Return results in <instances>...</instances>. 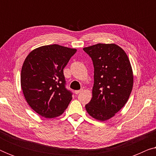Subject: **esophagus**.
Returning a JSON list of instances; mask_svg holds the SVG:
<instances>
[{
  "instance_id": "1",
  "label": "esophagus",
  "mask_w": 156,
  "mask_h": 156,
  "mask_svg": "<svg viewBox=\"0 0 156 156\" xmlns=\"http://www.w3.org/2000/svg\"><path fill=\"white\" fill-rule=\"evenodd\" d=\"M82 91H83V89H81V90H76V91H74V94H78L82 92Z\"/></svg>"
}]
</instances>
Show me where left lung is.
<instances>
[{"label": "left lung", "mask_w": 156, "mask_h": 156, "mask_svg": "<svg viewBox=\"0 0 156 156\" xmlns=\"http://www.w3.org/2000/svg\"><path fill=\"white\" fill-rule=\"evenodd\" d=\"M94 67L92 98L85 108L96 120L112 118L129 99L133 74L126 53L114 43H99L84 48Z\"/></svg>", "instance_id": "obj_1"}]
</instances>
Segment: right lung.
<instances>
[{
	"mask_svg": "<svg viewBox=\"0 0 156 156\" xmlns=\"http://www.w3.org/2000/svg\"><path fill=\"white\" fill-rule=\"evenodd\" d=\"M76 52V49L50 44L34 49L25 58L21 69V88L27 104L41 116H60L71 101L63 69Z\"/></svg>",
	"mask_w": 156,
	"mask_h": 156,
	"instance_id": "right-lung-1",
	"label": "right lung"
}]
</instances>
